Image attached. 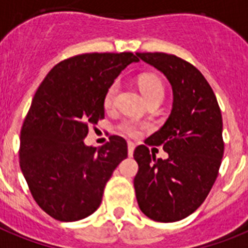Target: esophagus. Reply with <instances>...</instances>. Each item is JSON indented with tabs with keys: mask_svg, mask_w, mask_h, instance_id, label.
<instances>
[{
	"mask_svg": "<svg viewBox=\"0 0 248 248\" xmlns=\"http://www.w3.org/2000/svg\"><path fill=\"white\" fill-rule=\"evenodd\" d=\"M134 148H136V144H134L133 142H128V155L129 156H133Z\"/></svg>",
	"mask_w": 248,
	"mask_h": 248,
	"instance_id": "obj_1",
	"label": "esophagus"
}]
</instances>
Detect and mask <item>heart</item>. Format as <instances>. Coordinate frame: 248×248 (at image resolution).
Segmentation results:
<instances>
[{"instance_id":"heart-1","label":"heart","mask_w":248,"mask_h":248,"mask_svg":"<svg viewBox=\"0 0 248 248\" xmlns=\"http://www.w3.org/2000/svg\"><path fill=\"white\" fill-rule=\"evenodd\" d=\"M138 85L139 89L142 91V93L144 95L147 100H151L153 97H163V93H165V87H163V83L161 81L158 76L153 75V73H146V75H142L138 78ZM119 89V85L118 82H112L111 85L108 87L105 95H104V106L105 108H110V106L114 104V100H115L116 92ZM119 130L124 134L129 137H138L142 130L146 128L144 124L139 123L138 120L132 119V118H128V119H124L123 122H120V124L118 125Z\"/></svg>"}]
</instances>
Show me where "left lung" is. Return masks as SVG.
Wrapping results in <instances>:
<instances>
[{
    "mask_svg": "<svg viewBox=\"0 0 248 248\" xmlns=\"http://www.w3.org/2000/svg\"><path fill=\"white\" fill-rule=\"evenodd\" d=\"M163 73L172 86L173 106L162 128L134 149L137 202L148 218L177 222L195 212L216 183L222 163V112L199 69L173 54L137 53ZM163 145L167 160L149 146Z\"/></svg>",
    "mask_w": 248,
    "mask_h": 248,
    "instance_id": "1",
    "label": "left lung"
}]
</instances>
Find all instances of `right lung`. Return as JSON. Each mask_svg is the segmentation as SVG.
Listing matches in <instances>:
<instances>
[{"mask_svg": "<svg viewBox=\"0 0 248 248\" xmlns=\"http://www.w3.org/2000/svg\"><path fill=\"white\" fill-rule=\"evenodd\" d=\"M137 55L86 53L55 64L36 90L20 134V167L32 198L61 222L83 219L102 202L106 183L128 157L126 140L83 143L89 125L104 119V95Z\"/></svg>", "mask_w": 248, "mask_h": 248, "instance_id": "obj_1", "label": "right lung"}]
</instances>
